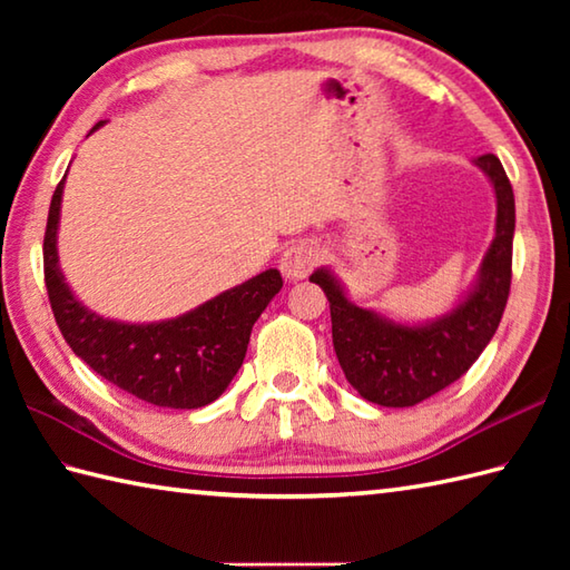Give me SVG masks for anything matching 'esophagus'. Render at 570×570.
I'll return each mask as SVG.
<instances>
[{"label":"esophagus","instance_id":"obj_1","mask_svg":"<svg viewBox=\"0 0 570 570\" xmlns=\"http://www.w3.org/2000/svg\"><path fill=\"white\" fill-rule=\"evenodd\" d=\"M321 262V249L313 242H296L282 254V274L286 278H306Z\"/></svg>","mask_w":570,"mask_h":570}]
</instances>
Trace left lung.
I'll list each match as a JSON object with an SVG mask.
<instances>
[{
  "instance_id": "1",
  "label": "left lung",
  "mask_w": 570,
  "mask_h": 570,
  "mask_svg": "<svg viewBox=\"0 0 570 570\" xmlns=\"http://www.w3.org/2000/svg\"><path fill=\"white\" fill-rule=\"evenodd\" d=\"M475 164L490 176L498 196V235L475 292L451 316L406 328L350 304L325 269L311 274L331 304L337 362L347 382L372 404L414 406L439 394L472 367L502 321L512 286L514 193L498 156L482 154Z\"/></svg>"
}]
</instances>
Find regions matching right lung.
Here are the masks:
<instances>
[{"label":"right lung","instance_id":"1","mask_svg":"<svg viewBox=\"0 0 570 570\" xmlns=\"http://www.w3.org/2000/svg\"><path fill=\"white\" fill-rule=\"evenodd\" d=\"M63 180L48 208L43 278L53 318L72 353L107 382L154 406L198 409L215 402L242 367L252 325L284 286L282 274L262 272L176 321L151 325L105 321L78 304L58 269L56 229Z\"/></svg>","mask_w":570,"mask_h":570}]
</instances>
